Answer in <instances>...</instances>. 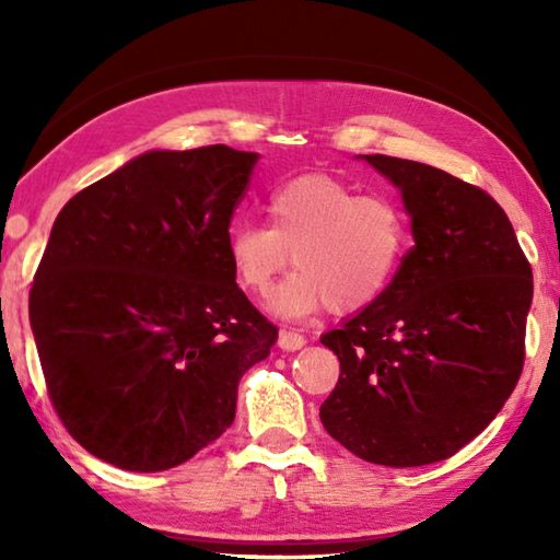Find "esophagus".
<instances>
[{
  "label": "esophagus",
  "instance_id": "34e87169",
  "mask_svg": "<svg viewBox=\"0 0 560 560\" xmlns=\"http://www.w3.org/2000/svg\"><path fill=\"white\" fill-rule=\"evenodd\" d=\"M303 343H306V338H303L299 330L283 328L279 334V348H283V350H299V348H303Z\"/></svg>",
  "mask_w": 560,
  "mask_h": 560
}]
</instances>
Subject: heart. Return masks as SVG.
<instances>
[{
    "mask_svg": "<svg viewBox=\"0 0 560 560\" xmlns=\"http://www.w3.org/2000/svg\"><path fill=\"white\" fill-rule=\"evenodd\" d=\"M269 224L234 222L226 254L242 289L267 293L273 279L293 267L273 291L269 308L296 318L328 306L336 314L363 311L383 296L410 252V222L400 202L330 175H301L273 189Z\"/></svg>",
    "mask_w": 560,
    "mask_h": 560,
    "instance_id": "b5f03b06",
    "label": "heart"
}]
</instances>
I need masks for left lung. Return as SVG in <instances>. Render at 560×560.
<instances>
[{"instance_id": "left-lung-1", "label": "left lung", "mask_w": 560, "mask_h": 560, "mask_svg": "<svg viewBox=\"0 0 560 560\" xmlns=\"http://www.w3.org/2000/svg\"><path fill=\"white\" fill-rule=\"evenodd\" d=\"M365 160L402 192L415 246L381 299L320 338L340 360L320 422L360 459L422 467L459 452L514 393L534 277L485 189L415 160Z\"/></svg>"}]
</instances>
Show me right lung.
I'll use <instances>...</instances> for the list:
<instances>
[{
	"mask_svg": "<svg viewBox=\"0 0 560 560\" xmlns=\"http://www.w3.org/2000/svg\"><path fill=\"white\" fill-rule=\"evenodd\" d=\"M257 160L226 145L153 150L56 217L30 320L54 410L93 457L173 469L234 422L240 377L279 336L226 254Z\"/></svg>",
	"mask_w": 560,
	"mask_h": 560,
	"instance_id": "right-lung-1",
	"label": "right lung"
}]
</instances>
